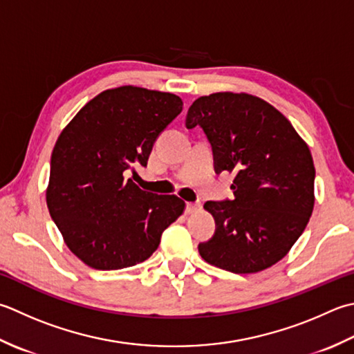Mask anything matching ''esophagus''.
I'll list each match as a JSON object with an SVG mask.
<instances>
[{
	"label": "esophagus",
	"instance_id": "1",
	"mask_svg": "<svg viewBox=\"0 0 354 354\" xmlns=\"http://www.w3.org/2000/svg\"><path fill=\"white\" fill-rule=\"evenodd\" d=\"M198 210H201V204H198V203H187L185 213L190 214V213H195Z\"/></svg>",
	"mask_w": 354,
	"mask_h": 354
}]
</instances>
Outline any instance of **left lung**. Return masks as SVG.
Here are the masks:
<instances>
[{"mask_svg": "<svg viewBox=\"0 0 354 354\" xmlns=\"http://www.w3.org/2000/svg\"><path fill=\"white\" fill-rule=\"evenodd\" d=\"M212 144L214 171H233L234 198L207 201L216 230L198 245L209 264L245 274L281 261L306 230L315 205L308 145L272 104L248 93L201 96L185 118Z\"/></svg>", "mask_w": 354, "mask_h": 354, "instance_id": "1", "label": "left lung"}]
</instances>
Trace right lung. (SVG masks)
<instances>
[{
    "instance_id": "1",
    "label": "right lung",
    "mask_w": 354,
    "mask_h": 354,
    "mask_svg": "<svg viewBox=\"0 0 354 354\" xmlns=\"http://www.w3.org/2000/svg\"><path fill=\"white\" fill-rule=\"evenodd\" d=\"M181 112L176 95L122 86L95 96L61 131L46 201L67 247L88 267L140 264L183 214V199L141 190L127 178L147 165L156 138Z\"/></svg>"
}]
</instances>
